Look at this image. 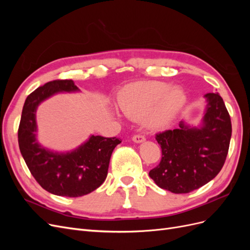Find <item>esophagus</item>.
I'll use <instances>...</instances> for the list:
<instances>
[{
	"mask_svg": "<svg viewBox=\"0 0 250 250\" xmlns=\"http://www.w3.org/2000/svg\"><path fill=\"white\" fill-rule=\"evenodd\" d=\"M145 140H146L145 137H144V135H142V134H134L133 137H132V141L134 143H142V142H144Z\"/></svg>",
	"mask_w": 250,
	"mask_h": 250,
	"instance_id": "obj_1",
	"label": "esophagus"
}]
</instances>
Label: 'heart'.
I'll list each match as a JSON object with an SVG mask.
<instances>
[{
	"mask_svg": "<svg viewBox=\"0 0 250 250\" xmlns=\"http://www.w3.org/2000/svg\"><path fill=\"white\" fill-rule=\"evenodd\" d=\"M187 104V95L179 87L162 81H140L127 85L119 97V106L126 116L143 119L155 128L168 127Z\"/></svg>",
	"mask_w": 250,
	"mask_h": 250,
	"instance_id": "heart-1",
	"label": "heart"
}]
</instances>
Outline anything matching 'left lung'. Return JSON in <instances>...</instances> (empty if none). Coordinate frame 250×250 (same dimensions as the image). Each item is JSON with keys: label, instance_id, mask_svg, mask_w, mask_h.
Segmentation results:
<instances>
[{"label": "left lung", "instance_id": "obj_1", "mask_svg": "<svg viewBox=\"0 0 250 250\" xmlns=\"http://www.w3.org/2000/svg\"><path fill=\"white\" fill-rule=\"evenodd\" d=\"M200 127L184 122L173 130L155 135L162 160L149 176L162 188L175 194L190 193L208 184L221 171L228 156L231 122L223 99L208 93Z\"/></svg>", "mask_w": 250, "mask_h": 250}]
</instances>
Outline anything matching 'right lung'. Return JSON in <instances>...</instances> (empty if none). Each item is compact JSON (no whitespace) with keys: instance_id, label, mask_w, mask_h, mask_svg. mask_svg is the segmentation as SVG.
I'll use <instances>...</instances> for the list:
<instances>
[{"instance_id":"1","label":"right lung","mask_w":250,"mask_h":250,"mask_svg":"<svg viewBox=\"0 0 250 250\" xmlns=\"http://www.w3.org/2000/svg\"><path fill=\"white\" fill-rule=\"evenodd\" d=\"M73 80H53L30 94L22 107L18 138L27 167L51 194L80 197L99 188L107 176L110 156L121 143L119 139L92 135L71 152L58 153L42 147L36 141L35 113L39 105L62 92H78Z\"/></svg>"}]
</instances>
